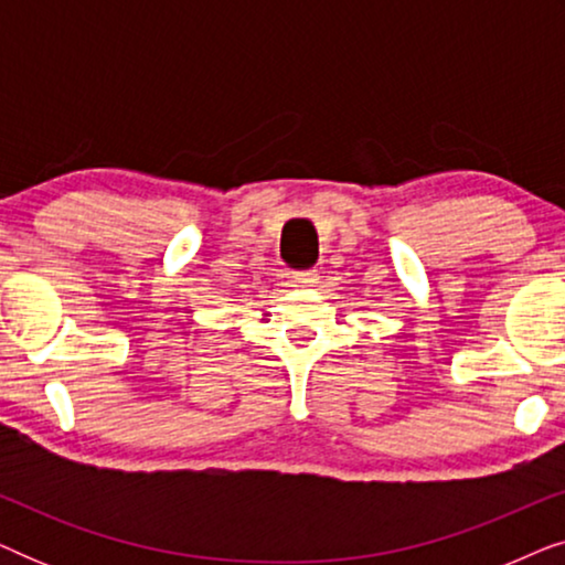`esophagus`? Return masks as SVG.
<instances>
[{"label": "esophagus", "instance_id": "esophagus-1", "mask_svg": "<svg viewBox=\"0 0 565 565\" xmlns=\"http://www.w3.org/2000/svg\"><path fill=\"white\" fill-rule=\"evenodd\" d=\"M316 282H319V273H316V269H300V273H292V285H296V288H311Z\"/></svg>", "mask_w": 565, "mask_h": 565}]
</instances>
